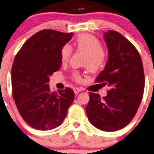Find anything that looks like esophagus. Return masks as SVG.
<instances>
[{
  "label": "esophagus",
  "mask_w": 154,
  "mask_h": 154,
  "mask_svg": "<svg viewBox=\"0 0 154 154\" xmlns=\"http://www.w3.org/2000/svg\"><path fill=\"white\" fill-rule=\"evenodd\" d=\"M73 91H74L75 94H78V93L81 91V88H73Z\"/></svg>",
  "instance_id": "34e87169"
}]
</instances>
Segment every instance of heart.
<instances>
[{
    "mask_svg": "<svg viewBox=\"0 0 154 154\" xmlns=\"http://www.w3.org/2000/svg\"><path fill=\"white\" fill-rule=\"evenodd\" d=\"M75 46L79 51L86 54L85 64L88 70L96 72L101 69L106 61L105 51L102 48L101 44L96 37L91 34H81L75 40ZM71 55V48L69 45H64L61 50V59L66 62ZM74 79L80 81L81 77L77 73L74 74Z\"/></svg>",
    "mask_w": 154,
    "mask_h": 154,
    "instance_id": "b5f03b06",
    "label": "heart"
}]
</instances>
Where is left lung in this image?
I'll list each match as a JSON object with an SVG mask.
<instances>
[{"instance_id":"left-lung-1","label":"left lung","mask_w":154,"mask_h":154,"mask_svg":"<svg viewBox=\"0 0 154 154\" xmlns=\"http://www.w3.org/2000/svg\"><path fill=\"white\" fill-rule=\"evenodd\" d=\"M103 38L108 59L96 81L109 90L103 99L89 92L86 113L94 127L115 131L128 125L138 110L145 86L144 71L139 51L124 36L108 30Z\"/></svg>"}]
</instances>
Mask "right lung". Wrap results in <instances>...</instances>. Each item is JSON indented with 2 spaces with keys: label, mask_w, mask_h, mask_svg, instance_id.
<instances>
[{
  "label": "right lung",
  "mask_w": 154,
  "mask_h": 154,
  "mask_svg": "<svg viewBox=\"0 0 154 154\" xmlns=\"http://www.w3.org/2000/svg\"><path fill=\"white\" fill-rule=\"evenodd\" d=\"M73 37L44 29L26 41L11 68L12 95L19 113L30 127L48 131L59 126L74 99L71 88L51 92L49 77L62 65L61 50Z\"/></svg>",
  "instance_id": "right-lung-1"
}]
</instances>
